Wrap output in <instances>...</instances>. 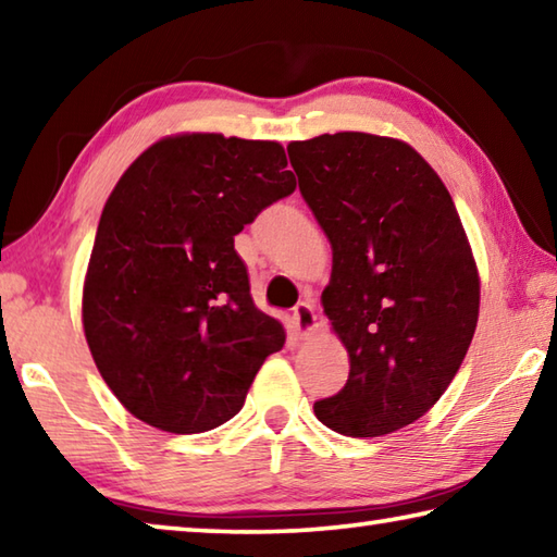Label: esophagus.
I'll list each match as a JSON object with an SVG mask.
<instances>
[{
	"instance_id": "esophagus-1",
	"label": "esophagus",
	"mask_w": 557,
	"mask_h": 557,
	"mask_svg": "<svg viewBox=\"0 0 557 557\" xmlns=\"http://www.w3.org/2000/svg\"><path fill=\"white\" fill-rule=\"evenodd\" d=\"M292 324H295V332L299 336L309 334L317 326V314H314V309H312V305H309V301H299V305L295 307V314H292Z\"/></svg>"
}]
</instances>
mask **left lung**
Segmentation results:
<instances>
[{"label": "left lung", "instance_id": "1", "mask_svg": "<svg viewBox=\"0 0 557 557\" xmlns=\"http://www.w3.org/2000/svg\"><path fill=\"white\" fill-rule=\"evenodd\" d=\"M334 250L322 295L351 371L314 414L348 437L422 418L455 379L479 317V275L449 191L400 139L336 132L287 147Z\"/></svg>", "mask_w": 557, "mask_h": 557}]
</instances>
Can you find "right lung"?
I'll return each mask as SVG.
<instances>
[{
	"label": "right lung",
	"mask_w": 557,
	"mask_h": 557,
	"mask_svg": "<svg viewBox=\"0 0 557 557\" xmlns=\"http://www.w3.org/2000/svg\"><path fill=\"white\" fill-rule=\"evenodd\" d=\"M277 143L159 139L102 209L83 329L117 400L147 425L191 435L243 408L285 329L250 297L233 238L297 188Z\"/></svg>",
	"instance_id": "1"
}]
</instances>
